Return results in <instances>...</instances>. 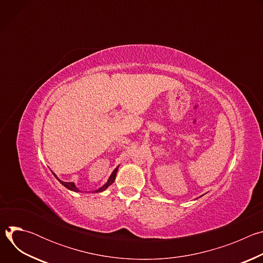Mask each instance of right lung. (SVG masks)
<instances>
[{"instance_id": "obj_1", "label": "right lung", "mask_w": 263, "mask_h": 263, "mask_svg": "<svg viewBox=\"0 0 263 263\" xmlns=\"http://www.w3.org/2000/svg\"><path fill=\"white\" fill-rule=\"evenodd\" d=\"M118 168H119V166L114 171V173L111 174V176L109 177V180H108V181H107V182H106V183L101 187V189H99L98 191H95V193H101V192L105 191L109 185H111L112 183L115 182V180H116V176H117V172H118ZM54 176H55V175H54ZM55 177H56V176H55ZM56 178H57V177H56ZM57 180H58V181H59L63 186H65L67 190H70V191H72V192H80V191L77 189V187L74 186V184H73L72 182H63V181L59 180L58 178H57Z\"/></svg>"}]
</instances>
